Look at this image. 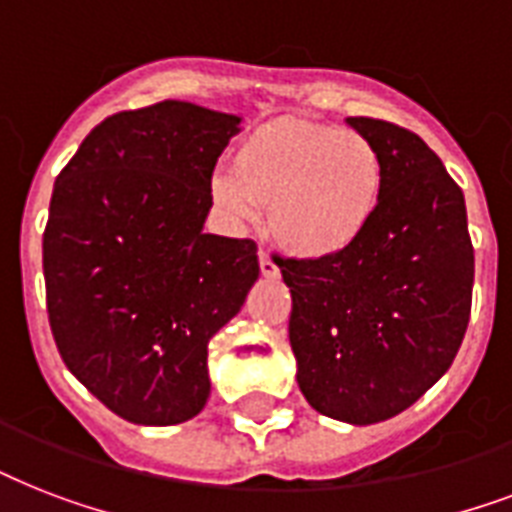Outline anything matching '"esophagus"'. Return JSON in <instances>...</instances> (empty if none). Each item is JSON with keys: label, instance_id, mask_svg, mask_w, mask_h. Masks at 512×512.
<instances>
[{"label": "esophagus", "instance_id": "34e87169", "mask_svg": "<svg viewBox=\"0 0 512 512\" xmlns=\"http://www.w3.org/2000/svg\"><path fill=\"white\" fill-rule=\"evenodd\" d=\"M257 260H260V273H263L265 279H276V276H279V265L273 263L268 252H263V249H260V255H257Z\"/></svg>", "mask_w": 512, "mask_h": 512}]
</instances>
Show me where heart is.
<instances>
[{
  "mask_svg": "<svg viewBox=\"0 0 512 512\" xmlns=\"http://www.w3.org/2000/svg\"><path fill=\"white\" fill-rule=\"evenodd\" d=\"M385 188L380 148L335 124L276 119L241 140L233 172H217L212 199L236 223L268 207V233L303 260H332L356 247Z\"/></svg>",
  "mask_w": 512,
  "mask_h": 512,
  "instance_id": "heart-1",
  "label": "heart"
}]
</instances>
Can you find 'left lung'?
Segmentation results:
<instances>
[{"label": "left lung", "instance_id": "left-lung-1", "mask_svg": "<svg viewBox=\"0 0 512 512\" xmlns=\"http://www.w3.org/2000/svg\"><path fill=\"white\" fill-rule=\"evenodd\" d=\"M348 124L385 162L377 217L345 255L279 268L305 401L332 420L372 425L409 409L452 366L476 260L465 196L425 140L369 116Z\"/></svg>", "mask_w": 512, "mask_h": 512}]
</instances>
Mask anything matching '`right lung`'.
<instances>
[{
	"instance_id": "right-lung-1",
	"label": "right lung",
	"mask_w": 512,
	"mask_h": 512,
	"mask_svg": "<svg viewBox=\"0 0 512 512\" xmlns=\"http://www.w3.org/2000/svg\"><path fill=\"white\" fill-rule=\"evenodd\" d=\"M241 116L185 100L108 116L55 180L44 228L60 358L122 420L177 425L209 398L207 345L260 276L257 244L204 233Z\"/></svg>"
}]
</instances>
